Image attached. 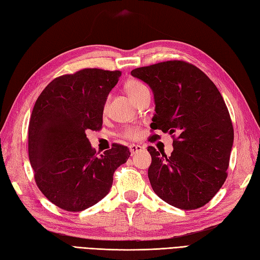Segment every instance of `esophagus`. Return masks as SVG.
Masks as SVG:
<instances>
[{
    "instance_id": "34e87169",
    "label": "esophagus",
    "mask_w": 260,
    "mask_h": 260,
    "mask_svg": "<svg viewBox=\"0 0 260 260\" xmlns=\"http://www.w3.org/2000/svg\"><path fill=\"white\" fill-rule=\"evenodd\" d=\"M144 148L142 147L141 145H131L129 146V150H131V152H132V155H135V154H137V152H139V151H142Z\"/></svg>"
}]
</instances>
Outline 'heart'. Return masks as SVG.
Returning a JSON list of instances; mask_svg holds the SVG:
<instances>
[{
  "mask_svg": "<svg viewBox=\"0 0 260 260\" xmlns=\"http://www.w3.org/2000/svg\"><path fill=\"white\" fill-rule=\"evenodd\" d=\"M145 89H147L146 88V85L143 82L138 81V80H131V81L126 83V91H127L128 95L131 98L135 96L139 92ZM106 108H108V101H106L104 104V109ZM123 135L125 138L131 139V141H135V139H137L139 136H141V129L136 127H129L124 132Z\"/></svg>",
  "mask_w": 260,
  "mask_h": 260,
  "instance_id": "1",
  "label": "heart"
}]
</instances>
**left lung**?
I'll return each mask as SVG.
<instances>
[{
  "label": "left lung",
  "mask_w": 260,
  "mask_h": 260,
  "mask_svg": "<svg viewBox=\"0 0 260 260\" xmlns=\"http://www.w3.org/2000/svg\"><path fill=\"white\" fill-rule=\"evenodd\" d=\"M131 75L154 93L151 129L174 137L167 157L149 146L148 178L155 193L181 210L205 205L222 188L234 141L231 116L221 93L203 71L182 60L141 67ZM152 135L150 139H157ZM152 142V141H150Z\"/></svg>",
  "instance_id": "1"
}]
</instances>
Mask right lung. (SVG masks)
<instances>
[{
  "instance_id": "obj_1",
  "label": "right lung",
  "mask_w": 260,
  "mask_h": 260,
  "mask_svg": "<svg viewBox=\"0 0 260 260\" xmlns=\"http://www.w3.org/2000/svg\"><path fill=\"white\" fill-rule=\"evenodd\" d=\"M121 71L79 70L52 80L38 96L28 125V156L37 187L69 212L96 204L109 193L113 175L131 155L113 144L102 154L86 137L101 129L104 104Z\"/></svg>"
}]
</instances>
